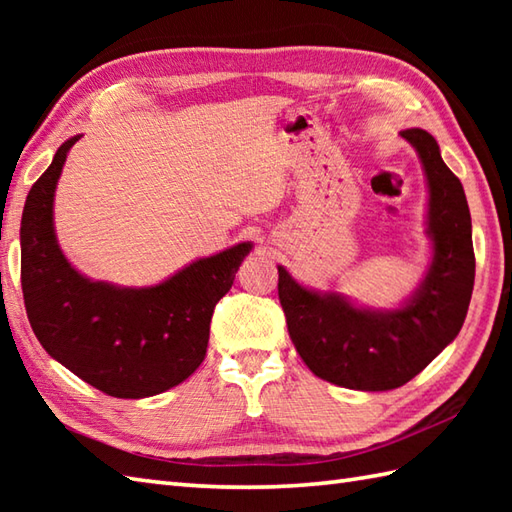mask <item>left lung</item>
<instances>
[{"instance_id": "obj_1", "label": "left lung", "mask_w": 512, "mask_h": 512, "mask_svg": "<svg viewBox=\"0 0 512 512\" xmlns=\"http://www.w3.org/2000/svg\"><path fill=\"white\" fill-rule=\"evenodd\" d=\"M400 136L416 149L429 191L431 264L413 295L394 310L365 308L339 292L301 286L277 266L279 301L299 356L314 376L347 389L409 383L458 336L471 303L475 255L462 182L429 132L405 129Z\"/></svg>"}]
</instances>
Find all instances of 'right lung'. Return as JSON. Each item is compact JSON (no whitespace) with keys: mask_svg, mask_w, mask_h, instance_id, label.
<instances>
[{"mask_svg":"<svg viewBox=\"0 0 512 512\" xmlns=\"http://www.w3.org/2000/svg\"><path fill=\"white\" fill-rule=\"evenodd\" d=\"M81 136L57 149L21 215V290L28 321L54 361L114 398H147L187 380L209 345L215 303L253 244L195 259L156 286L123 288L81 275L54 233V191Z\"/></svg>","mask_w":512,"mask_h":512,"instance_id":"add662e5","label":"right lung"}]
</instances>
